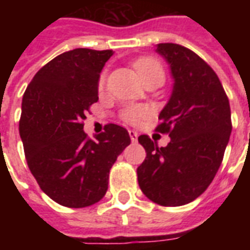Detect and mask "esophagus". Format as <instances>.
<instances>
[{"label":"esophagus","instance_id":"esophagus-1","mask_svg":"<svg viewBox=\"0 0 250 250\" xmlns=\"http://www.w3.org/2000/svg\"><path fill=\"white\" fill-rule=\"evenodd\" d=\"M128 135H130L131 142H132V143H135V142L138 141V132H136V131L130 130V131H128Z\"/></svg>","mask_w":250,"mask_h":250}]
</instances>
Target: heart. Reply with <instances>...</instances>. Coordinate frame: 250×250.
<instances>
[{
    "label": "heart",
    "instance_id": "obj_1",
    "mask_svg": "<svg viewBox=\"0 0 250 250\" xmlns=\"http://www.w3.org/2000/svg\"><path fill=\"white\" fill-rule=\"evenodd\" d=\"M136 72L138 75L141 76V79H146V77L151 76V75H155V73H159L163 76V72L161 65L158 64L155 60L152 59H148V57H145V59H139L136 60L135 64ZM104 88V76L100 77V82H99V89H103ZM146 115V109L142 108V107H131V108H127L123 112V118H125L127 122H138L139 119H142L143 116Z\"/></svg>",
    "mask_w": 250,
    "mask_h": 250
}]
</instances>
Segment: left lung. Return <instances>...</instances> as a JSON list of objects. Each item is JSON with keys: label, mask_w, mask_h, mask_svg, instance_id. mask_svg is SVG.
Wrapping results in <instances>:
<instances>
[{"label": "left lung", "mask_w": 250, "mask_h": 250, "mask_svg": "<svg viewBox=\"0 0 250 250\" xmlns=\"http://www.w3.org/2000/svg\"><path fill=\"white\" fill-rule=\"evenodd\" d=\"M155 52L173 79L157 128L168 132L170 142L158 147L148 136L138 138L147 152L138 182L152 202L181 206L198 198L220 168L231 132L230 105L215 72L193 51L163 42Z\"/></svg>", "instance_id": "1"}]
</instances>
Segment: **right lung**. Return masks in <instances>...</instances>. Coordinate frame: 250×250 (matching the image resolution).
Masks as SVG:
<instances>
[{
  "mask_svg": "<svg viewBox=\"0 0 250 250\" xmlns=\"http://www.w3.org/2000/svg\"><path fill=\"white\" fill-rule=\"evenodd\" d=\"M112 55L87 48L64 52L36 73L22 98L20 136L30 173L62 206L85 208L103 198L109 170L131 143L122 125H107L95 141L83 130Z\"/></svg>",
  "mask_w": 250,
  "mask_h": 250,
  "instance_id": "obj_1",
  "label": "right lung"
}]
</instances>
